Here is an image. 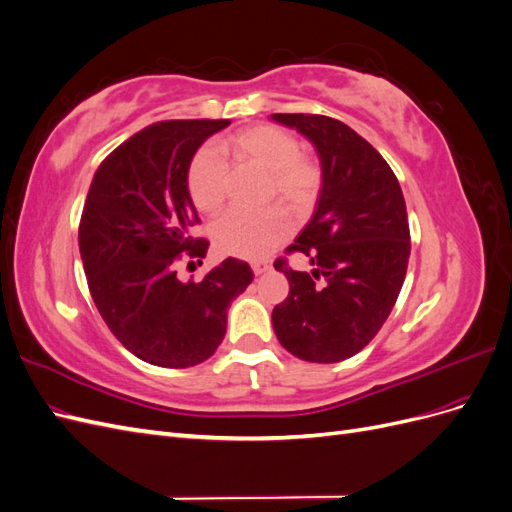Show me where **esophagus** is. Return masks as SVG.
Wrapping results in <instances>:
<instances>
[{
	"label": "esophagus",
	"instance_id": "34e87169",
	"mask_svg": "<svg viewBox=\"0 0 512 512\" xmlns=\"http://www.w3.org/2000/svg\"><path fill=\"white\" fill-rule=\"evenodd\" d=\"M269 269H271V262H267V260H256V262H252L254 275H262V273H267Z\"/></svg>",
	"mask_w": 512,
	"mask_h": 512
}]
</instances>
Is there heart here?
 <instances>
[{
	"instance_id": "obj_1",
	"label": "heart",
	"mask_w": 512,
	"mask_h": 512,
	"mask_svg": "<svg viewBox=\"0 0 512 512\" xmlns=\"http://www.w3.org/2000/svg\"><path fill=\"white\" fill-rule=\"evenodd\" d=\"M222 151L243 166L269 173V194L290 209H305L320 188V168L301 156L299 141L277 126H254L224 141ZM230 185L226 160L215 149H200L188 170L192 203L203 213H218ZM290 232L286 215L277 209L262 213L230 211L213 226V243L226 256L265 258Z\"/></svg>"
}]
</instances>
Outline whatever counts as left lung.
Wrapping results in <instances>:
<instances>
[{
  "instance_id": "1",
  "label": "left lung",
  "mask_w": 512,
  "mask_h": 512,
  "mask_svg": "<svg viewBox=\"0 0 512 512\" xmlns=\"http://www.w3.org/2000/svg\"><path fill=\"white\" fill-rule=\"evenodd\" d=\"M314 145L322 185L312 220L288 247L312 271H292L273 307L280 344L309 363H339L380 331L404 286L410 258L406 200L391 166L346 123L324 115H271Z\"/></svg>"
}]
</instances>
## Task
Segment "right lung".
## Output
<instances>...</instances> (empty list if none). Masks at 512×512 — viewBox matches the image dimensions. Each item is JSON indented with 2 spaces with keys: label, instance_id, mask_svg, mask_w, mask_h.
<instances>
[{
  "label": "right lung",
  "instance_id": "right-lung-1",
  "mask_svg": "<svg viewBox=\"0 0 512 512\" xmlns=\"http://www.w3.org/2000/svg\"><path fill=\"white\" fill-rule=\"evenodd\" d=\"M228 119L151 123L96 170L79 226L89 292L119 342L138 359L170 369L207 361L226 333L232 299L252 284L250 265L226 258L200 282H181V252L205 258L194 239L188 190L194 153Z\"/></svg>",
  "mask_w": 512,
  "mask_h": 512
}]
</instances>
